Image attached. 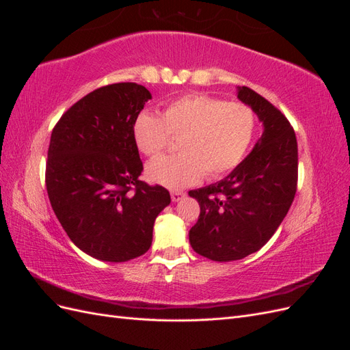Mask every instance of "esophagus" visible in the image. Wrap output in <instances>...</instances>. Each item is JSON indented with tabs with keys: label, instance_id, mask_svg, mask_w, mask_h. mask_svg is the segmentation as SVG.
Wrapping results in <instances>:
<instances>
[{
	"label": "esophagus",
	"instance_id": "1",
	"mask_svg": "<svg viewBox=\"0 0 350 350\" xmlns=\"http://www.w3.org/2000/svg\"><path fill=\"white\" fill-rule=\"evenodd\" d=\"M171 197H172V201H179V200L185 197V193L178 191V189H175V191H171Z\"/></svg>",
	"mask_w": 350,
	"mask_h": 350
}]
</instances>
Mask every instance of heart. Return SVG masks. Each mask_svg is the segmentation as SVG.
<instances>
[{
    "mask_svg": "<svg viewBox=\"0 0 350 350\" xmlns=\"http://www.w3.org/2000/svg\"><path fill=\"white\" fill-rule=\"evenodd\" d=\"M257 131L250 105L203 93H188L166 103L162 115L143 111L134 122V139L147 156L167 149L179 137V154L157 157L147 165V178L167 188H184L201 178L217 179L243 161Z\"/></svg>",
    "mask_w": 350,
    "mask_h": 350,
    "instance_id": "1",
    "label": "heart"
}]
</instances>
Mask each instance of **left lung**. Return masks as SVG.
Returning <instances> with one entry per match:
<instances>
[{"instance_id": "8db88e82", "label": "left lung", "mask_w": 350, "mask_h": 350, "mask_svg": "<svg viewBox=\"0 0 350 350\" xmlns=\"http://www.w3.org/2000/svg\"><path fill=\"white\" fill-rule=\"evenodd\" d=\"M238 98L262 121V135L226 178L188 193L200 204L189 243L213 261L241 260L266 245L298 187V143L288 118L250 88H239Z\"/></svg>"}]
</instances>
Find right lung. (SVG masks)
Listing matches in <instances>:
<instances>
[{"instance_id": "1", "label": "right lung", "mask_w": 350, "mask_h": 350, "mask_svg": "<svg viewBox=\"0 0 350 350\" xmlns=\"http://www.w3.org/2000/svg\"><path fill=\"white\" fill-rule=\"evenodd\" d=\"M150 92L113 83L70 107L51 134L45 171L52 210L90 257L124 262L149 251L157 215L171 203L162 185L142 181L134 122Z\"/></svg>"}]
</instances>
